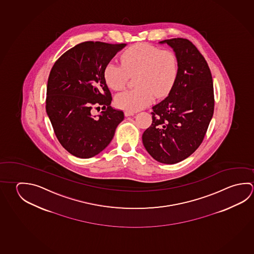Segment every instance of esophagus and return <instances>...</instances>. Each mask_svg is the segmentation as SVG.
<instances>
[{
  "instance_id": "34e87169",
  "label": "esophagus",
  "mask_w": 254,
  "mask_h": 254,
  "mask_svg": "<svg viewBox=\"0 0 254 254\" xmlns=\"http://www.w3.org/2000/svg\"><path fill=\"white\" fill-rule=\"evenodd\" d=\"M133 115H134V112H125L126 117L133 116Z\"/></svg>"
}]
</instances>
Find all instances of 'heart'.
Listing matches in <instances>:
<instances>
[{
    "instance_id": "obj_1",
    "label": "heart",
    "mask_w": 254,
    "mask_h": 254,
    "mask_svg": "<svg viewBox=\"0 0 254 254\" xmlns=\"http://www.w3.org/2000/svg\"><path fill=\"white\" fill-rule=\"evenodd\" d=\"M122 62L111 60L104 68V76L108 85L119 90L125 86L130 74L138 73L137 87L124 90L115 96L117 106L128 112L151 105L156 95L164 96L178 76V58L171 50L142 44L127 51Z\"/></svg>"
}]
</instances>
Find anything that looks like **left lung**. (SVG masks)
Listing matches in <instances>:
<instances>
[{"instance_id":"8db88e82","label":"left lung","mask_w":254,"mask_h":254,"mask_svg":"<svg viewBox=\"0 0 254 254\" xmlns=\"http://www.w3.org/2000/svg\"><path fill=\"white\" fill-rule=\"evenodd\" d=\"M173 49L178 76L166 98L152 107L142 143L154 160L175 164L200 146L214 112L213 81L208 63L185 38L161 41Z\"/></svg>"}]
</instances>
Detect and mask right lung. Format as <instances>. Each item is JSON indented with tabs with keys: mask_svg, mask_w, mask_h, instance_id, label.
<instances>
[{
	"mask_svg": "<svg viewBox=\"0 0 254 254\" xmlns=\"http://www.w3.org/2000/svg\"><path fill=\"white\" fill-rule=\"evenodd\" d=\"M126 44L84 42L63 54L50 72L46 112L59 142L72 155L88 159L103 151L124 120L111 106L104 68ZM103 106L98 117L94 106Z\"/></svg>",
	"mask_w": 254,
	"mask_h": 254,
	"instance_id": "obj_1",
	"label": "right lung"
}]
</instances>
